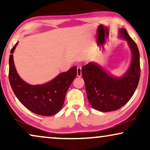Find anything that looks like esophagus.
I'll use <instances>...</instances> for the list:
<instances>
[{"label":"esophagus","mask_w":150,"mask_h":150,"mask_svg":"<svg viewBox=\"0 0 150 150\" xmlns=\"http://www.w3.org/2000/svg\"><path fill=\"white\" fill-rule=\"evenodd\" d=\"M77 76L79 77H81L82 76V72H81V67H77Z\"/></svg>","instance_id":"1"}]
</instances>
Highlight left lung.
<instances>
[{"mask_svg": "<svg viewBox=\"0 0 150 150\" xmlns=\"http://www.w3.org/2000/svg\"><path fill=\"white\" fill-rule=\"evenodd\" d=\"M119 37L127 41L132 52L130 65L124 75L114 76L94 62L82 67L88 100L99 111H113L125 105L134 94L140 79V54L136 43L125 28L120 29Z\"/></svg>", "mask_w": 150, "mask_h": 150, "instance_id": "1", "label": "left lung"}]
</instances>
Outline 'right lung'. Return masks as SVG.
I'll return each mask as SVG.
<instances>
[{"instance_id": "1", "label": "right lung", "mask_w": 150, "mask_h": 150, "mask_svg": "<svg viewBox=\"0 0 150 150\" xmlns=\"http://www.w3.org/2000/svg\"><path fill=\"white\" fill-rule=\"evenodd\" d=\"M18 43L11 49L9 61V79L13 93L19 101L34 113L43 116L57 113L62 108L69 86L76 76L77 67L59 74L45 84L30 85L20 77L14 65L13 54Z\"/></svg>"}]
</instances>
